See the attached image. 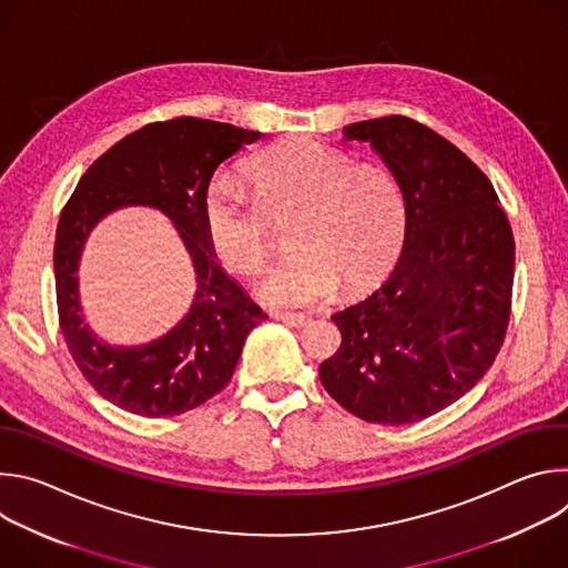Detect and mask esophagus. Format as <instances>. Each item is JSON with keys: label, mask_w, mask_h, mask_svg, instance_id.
Returning a JSON list of instances; mask_svg holds the SVG:
<instances>
[{"label": "esophagus", "mask_w": 568, "mask_h": 568, "mask_svg": "<svg viewBox=\"0 0 568 568\" xmlns=\"http://www.w3.org/2000/svg\"><path fill=\"white\" fill-rule=\"evenodd\" d=\"M272 318H276L292 328H305L310 323V318L305 314H292V312H272Z\"/></svg>", "instance_id": "34e87169"}]
</instances>
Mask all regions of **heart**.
I'll list each match as a JSON object with an SVG mask.
<instances>
[{
	"instance_id": "obj_1",
	"label": "heart",
	"mask_w": 568,
	"mask_h": 568,
	"mask_svg": "<svg viewBox=\"0 0 568 568\" xmlns=\"http://www.w3.org/2000/svg\"><path fill=\"white\" fill-rule=\"evenodd\" d=\"M254 202L231 182L206 189L202 222L220 265L254 276L287 229L292 254L256 285L267 305L307 307L375 285L407 240V200L397 178L323 141L296 136L258 152L247 166Z\"/></svg>"
}]
</instances>
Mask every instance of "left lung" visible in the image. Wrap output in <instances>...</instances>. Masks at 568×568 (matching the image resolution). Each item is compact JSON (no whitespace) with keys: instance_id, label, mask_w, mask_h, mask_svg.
Masks as SVG:
<instances>
[{"instance_id":"1","label":"left lung","mask_w":568,"mask_h":568,"mask_svg":"<svg viewBox=\"0 0 568 568\" xmlns=\"http://www.w3.org/2000/svg\"><path fill=\"white\" fill-rule=\"evenodd\" d=\"M366 141L407 200V240L368 298L333 314L339 351L318 377L346 412L409 425L463 397L504 344L515 237L490 180L432 128L382 116L344 128Z\"/></svg>"}]
</instances>
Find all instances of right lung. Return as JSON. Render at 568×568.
Listing matches in <instances>:
<instances>
[{
    "label": "right lung",
    "mask_w": 568,
    "mask_h": 568,
    "mask_svg": "<svg viewBox=\"0 0 568 568\" xmlns=\"http://www.w3.org/2000/svg\"><path fill=\"white\" fill-rule=\"evenodd\" d=\"M261 136L195 116L148 123L101 154L64 204L53 247L60 331L80 373L119 409L166 418L200 407L229 384L247 335L267 318L220 267L202 222L215 169ZM125 205L156 207L176 224L199 283L179 326L141 347L99 341L77 296V265L89 231Z\"/></svg>",
    "instance_id": "add662e5"
}]
</instances>
